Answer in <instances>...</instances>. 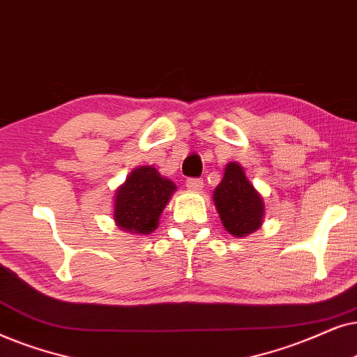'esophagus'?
I'll return each mask as SVG.
<instances>
[{"instance_id":"obj_1","label":"esophagus","mask_w":357,"mask_h":357,"mask_svg":"<svg viewBox=\"0 0 357 357\" xmlns=\"http://www.w3.org/2000/svg\"><path fill=\"white\" fill-rule=\"evenodd\" d=\"M186 186L191 189V191H201V189L204 188V183L201 178H188Z\"/></svg>"}]
</instances>
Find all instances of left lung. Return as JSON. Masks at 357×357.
<instances>
[{"instance_id":"left-lung-1","label":"left lung","mask_w":357,"mask_h":357,"mask_svg":"<svg viewBox=\"0 0 357 357\" xmlns=\"http://www.w3.org/2000/svg\"><path fill=\"white\" fill-rule=\"evenodd\" d=\"M213 202L227 231L235 236L253 234L264 215L263 199L238 163L227 165L220 184L213 191Z\"/></svg>"}]
</instances>
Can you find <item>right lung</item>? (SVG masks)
<instances>
[{"label":"right lung","mask_w":357,"mask_h":357,"mask_svg":"<svg viewBox=\"0 0 357 357\" xmlns=\"http://www.w3.org/2000/svg\"><path fill=\"white\" fill-rule=\"evenodd\" d=\"M174 189V184L161 178L153 166L134 169L116 194L114 220L117 227L132 234H151Z\"/></svg>","instance_id":"obj_1"}]
</instances>
